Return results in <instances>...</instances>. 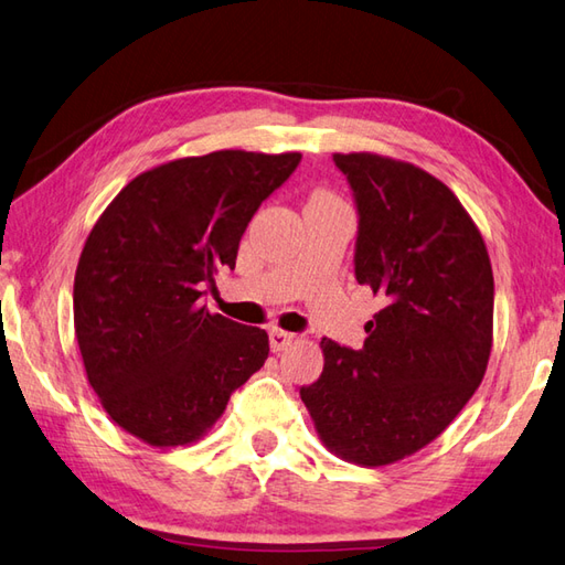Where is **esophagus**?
<instances>
[{"mask_svg":"<svg viewBox=\"0 0 565 565\" xmlns=\"http://www.w3.org/2000/svg\"><path fill=\"white\" fill-rule=\"evenodd\" d=\"M268 335H270V350H273V353H282L285 348H290L297 341L295 333H287L282 329H270Z\"/></svg>","mask_w":565,"mask_h":565,"instance_id":"1","label":"esophagus"}]
</instances>
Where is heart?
<instances>
[{
	"mask_svg": "<svg viewBox=\"0 0 565 565\" xmlns=\"http://www.w3.org/2000/svg\"><path fill=\"white\" fill-rule=\"evenodd\" d=\"M317 198H319V200H331L329 195H317Z\"/></svg>",
	"mask_w": 565,
	"mask_h": 565,
	"instance_id": "obj_1",
	"label": "heart"
}]
</instances>
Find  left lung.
I'll list each match as a JSON object with an SVG mask.
<instances>
[{"label": "left lung", "mask_w": 565, "mask_h": 565, "mask_svg": "<svg viewBox=\"0 0 565 565\" xmlns=\"http://www.w3.org/2000/svg\"><path fill=\"white\" fill-rule=\"evenodd\" d=\"M358 210L355 280L382 299L360 350L321 338L299 388L323 445L382 467L433 443L479 388L493 343V270L457 195L423 169L333 154Z\"/></svg>", "instance_id": "obj_1"}]
</instances>
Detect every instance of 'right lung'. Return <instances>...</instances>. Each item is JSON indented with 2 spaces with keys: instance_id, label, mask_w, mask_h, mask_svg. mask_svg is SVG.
<instances>
[{
  "instance_id": "add662e5",
  "label": "right lung",
  "mask_w": 565,
  "mask_h": 565,
  "mask_svg": "<svg viewBox=\"0 0 565 565\" xmlns=\"http://www.w3.org/2000/svg\"><path fill=\"white\" fill-rule=\"evenodd\" d=\"M302 154L224 149L122 188L74 275V333L108 416L154 447L198 440L268 358V333L203 307L242 234Z\"/></svg>"
}]
</instances>
